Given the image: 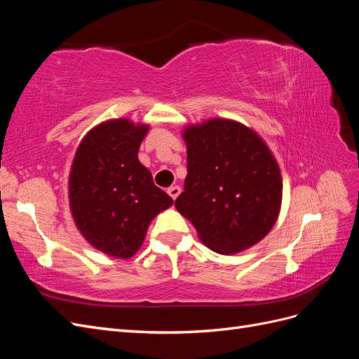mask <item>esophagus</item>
I'll return each mask as SVG.
<instances>
[{
	"label": "esophagus",
	"mask_w": 359,
	"mask_h": 359,
	"mask_svg": "<svg viewBox=\"0 0 359 359\" xmlns=\"http://www.w3.org/2000/svg\"><path fill=\"white\" fill-rule=\"evenodd\" d=\"M180 193H181V189H180L178 186H172V187L168 189V194H169V196H170L173 201H175V199L178 198Z\"/></svg>",
	"instance_id": "obj_1"
}]
</instances>
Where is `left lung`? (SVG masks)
<instances>
[{"label": "left lung", "mask_w": 359, "mask_h": 359, "mask_svg": "<svg viewBox=\"0 0 359 359\" xmlns=\"http://www.w3.org/2000/svg\"><path fill=\"white\" fill-rule=\"evenodd\" d=\"M187 177L175 201L199 240L220 255L253 247L273 229L283 180L262 136L229 118H208L182 128Z\"/></svg>", "instance_id": "1"}]
</instances>
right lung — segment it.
Returning a JSON list of instances; mask_svg holds the SVG:
<instances>
[{"label": "right lung", "mask_w": 359, "mask_h": 359, "mask_svg": "<svg viewBox=\"0 0 359 359\" xmlns=\"http://www.w3.org/2000/svg\"><path fill=\"white\" fill-rule=\"evenodd\" d=\"M148 130L128 118L94 126L76 148L69 173L78 231L95 250L123 260L137 253L151 222L173 203L137 158Z\"/></svg>", "instance_id": "obj_1"}]
</instances>
